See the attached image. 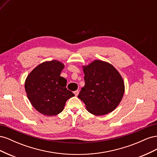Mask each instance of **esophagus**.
I'll use <instances>...</instances> for the list:
<instances>
[{
    "instance_id": "1",
    "label": "esophagus",
    "mask_w": 157,
    "mask_h": 157,
    "mask_svg": "<svg viewBox=\"0 0 157 157\" xmlns=\"http://www.w3.org/2000/svg\"><path fill=\"white\" fill-rule=\"evenodd\" d=\"M73 93H74V94L75 95V96H77L78 95L79 91H78V90H76V91H75Z\"/></svg>"
}]
</instances>
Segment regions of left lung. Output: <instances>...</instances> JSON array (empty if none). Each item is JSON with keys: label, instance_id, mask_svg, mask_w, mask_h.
<instances>
[{"label": "left lung", "instance_id": "obj_1", "mask_svg": "<svg viewBox=\"0 0 157 157\" xmlns=\"http://www.w3.org/2000/svg\"><path fill=\"white\" fill-rule=\"evenodd\" d=\"M85 85L78 98L87 111L96 116L112 112L119 105L124 93V82L113 65L96 59L82 66Z\"/></svg>", "mask_w": 157, "mask_h": 157}]
</instances>
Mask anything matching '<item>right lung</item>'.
<instances>
[{
  "instance_id": "1",
  "label": "right lung",
  "mask_w": 157,
  "mask_h": 157,
  "mask_svg": "<svg viewBox=\"0 0 157 157\" xmlns=\"http://www.w3.org/2000/svg\"><path fill=\"white\" fill-rule=\"evenodd\" d=\"M64 67L57 60L44 61L33 69L25 79L27 98L33 107L42 115H58L67 99L75 96L66 88L67 80L60 77Z\"/></svg>"
}]
</instances>
